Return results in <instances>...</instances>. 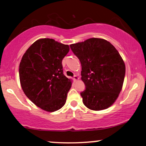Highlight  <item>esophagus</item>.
Segmentation results:
<instances>
[{
  "label": "esophagus",
  "mask_w": 146,
  "mask_h": 146,
  "mask_svg": "<svg viewBox=\"0 0 146 146\" xmlns=\"http://www.w3.org/2000/svg\"><path fill=\"white\" fill-rule=\"evenodd\" d=\"M78 79H79V78L78 76H77V75H74V77H73V80H74L75 81V80H78Z\"/></svg>",
  "instance_id": "34e87169"
}]
</instances>
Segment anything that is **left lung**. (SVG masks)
Here are the masks:
<instances>
[{
  "instance_id": "1",
  "label": "left lung",
  "mask_w": 146,
  "mask_h": 146,
  "mask_svg": "<svg viewBox=\"0 0 146 146\" xmlns=\"http://www.w3.org/2000/svg\"><path fill=\"white\" fill-rule=\"evenodd\" d=\"M82 65V80L86 88L80 93L88 108L106 109L121 91L125 78L123 60L111 43L101 38H90L70 45Z\"/></svg>"
}]
</instances>
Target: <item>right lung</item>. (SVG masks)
<instances>
[{
  "instance_id": "1",
  "label": "right lung",
  "mask_w": 146,
  "mask_h": 146,
  "mask_svg": "<svg viewBox=\"0 0 146 146\" xmlns=\"http://www.w3.org/2000/svg\"><path fill=\"white\" fill-rule=\"evenodd\" d=\"M68 51V45L42 38L33 43L22 58V88L33 104L46 111H56L66 103L72 83L64 75L62 62Z\"/></svg>"
}]
</instances>
